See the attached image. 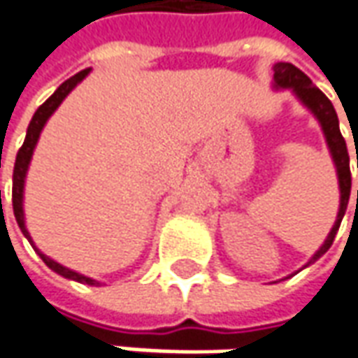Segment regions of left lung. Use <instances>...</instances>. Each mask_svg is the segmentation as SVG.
<instances>
[{"label": "left lung", "instance_id": "1", "mask_svg": "<svg viewBox=\"0 0 358 358\" xmlns=\"http://www.w3.org/2000/svg\"><path fill=\"white\" fill-rule=\"evenodd\" d=\"M274 82L278 87H292L294 94L300 97L301 103L308 109H312V113L320 119L322 123L323 133L327 138V145L331 150L333 162L337 166V174H339V188H341V208L337 213V221L333 225L331 233L327 235V239L322 245V249L313 255V259L310 262L317 261L323 252H327V249L333 245V239L339 231L343 215L347 211V203H349V196H351V169H349V152H347V143L343 138L341 131H339V119L335 113V108L329 101V97L323 94L320 87H315L312 84V80L301 72L300 68H296L290 62H278L274 66ZM358 159V157H357ZM358 166V164H357ZM357 203H358V189H357Z\"/></svg>", "mask_w": 358, "mask_h": 358}]
</instances>
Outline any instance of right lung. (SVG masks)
<instances>
[{
    "instance_id": "right-lung-1",
    "label": "right lung",
    "mask_w": 358,
    "mask_h": 358,
    "mask_svg": "<svg viewBox=\"0 0 358 358\" xmlns=\"http://www.w3.org/2000/svg\"><path fill=\"white\" fill-rule=\"evenodd\" d=\"M87 72H90V68L86 70H82V72H78L72 78H68L64 84H60L58 90L52 94V96L46 99L45 103L41 106V108L36 109L35 115L31 119V123H29V129H27V137L25 143H23V147L19 148V152H17V159H15V169H13V213H15V220L19 223V227L23 231V235H25L29 243L33 245V239H31V235H29V231L25 227V217H23V186H25V176H27V169H29V162H31V157H33V150H35L36 141H38V135H41V131L45 127L46 119L50 117L52 113H55V109L62 103V99L74 90L78 82H82L84 78L87 76ZM33 249L38 252V257L45 261V264L50 268V271H55L60 276H64V278H70V280H76L82 282V284H90V286H96L99 282L92 280V278H87V276H82V274H78V272L70 271V268H64L62 264H58L52 259H48L45 257L41 250L36 249L35 245H33Z\"/></svg>"
}]
</instances>
